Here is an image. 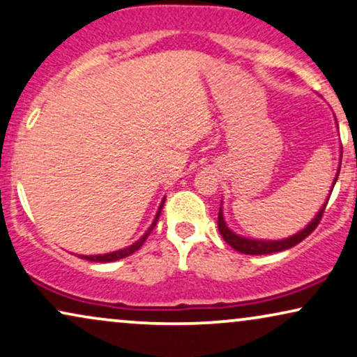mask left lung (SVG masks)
Instances as JSON below:
<instances>
[{
  "label": "left lung",
  "mask_w": 357,
  "mask_h": 357,
  "mask_svg": "<svg viewBox=\"0 0 357 357\" xmlns=\"http://www.w3.org/2000/svg\"><path fill=\"white\" fill-rule=\"evenodd\" d=\"M341 155H342V151H341ZM340 169H341V165H340V167H337L336 177H335V180H333L331 192H333V187H335V183H336V180H337V175H340ZM328 200H330V197L326 198V202L323 203V206L320 208V211H318L317 215H314V218L310 221V223L305 226L302 231H298L297 234L290 236V238L277 239V241L252 239V238H244V236L236 234L234 231H231L228 228V225H226L225 216H223V210H221V206H220V213H218V229H220V234L223 236V239L229 244L231 248L236 249V251L243 252V254H249V256H259V254H272V252L285 251V249L294 248L295 244H298L300 241H303L310 233H313L314 228H317L318 223H320V220H321V216H323V211H325V208H326Z\"/></svg>",
  "instance_id": "8db88e82"
}]
</instances>
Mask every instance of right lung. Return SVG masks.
<instances>
[{"instance_id": "add662e5", "label": "right lung", "mask_w": 357, "mask_h": 357, "mask_svg": "<svg viewBox=\"0 0 357 357\" xmlns=\"http://www.w3.org/2000/svg\"><path fill=\"white\" fill-rule=\"evenodd\" d=\"M164 202H165V198H164V200H162L159 210H157V213H155V218H154V221H152V225L149 226V229H147L146 233L142 234L141 238H139V239L136 241V243H132L131 246H128V248H124V249H119V251L108 252V254H96V256H80V257H82V259H86V261H91V262H113V261H118V259H123V257L131 256L132 252H136L137 249L141 248L142 244H144V241L147 239V236L151 234L152 229H154L157 220H159V216H160L162 206H164Z\"/></svg>"}]
</instances>
